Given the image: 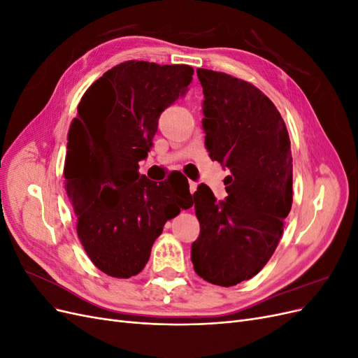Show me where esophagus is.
<instances>
[{
	"label": "esophagus",
	"instance_id": "1",
	"mask_svg": "<svg viewBox=\"0 0 358 358\" xmlns=\"http://www.w3.org/2000/svg\"><path fill=\"white\" fill-rule=\"evenodd\" d=\"M189 191H191V194H194V192H196L197 191V183L196 182H189Z\"/></svg>",
	"mask_w": 358,
	"mask_h": 358
}]
</instances>
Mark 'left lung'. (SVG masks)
Instances as JSON below:
<instances>
[{
	"label": "left lung",
	"mask_w": 358,
	"mask_h": 358,
	"mask_svg": "<svg viewBox=\"0 0 358 358\" xmlns=\"http://www.w3.org/2000/svg\"><path fill=\"white\" fill-rule=\"evenodd\" d=\"M209 157L230 170L227 199L208 185L192 194L200 236L191 246L196 273L233 287L262 270L284 233L292 204V157L282 116L252 83L197 69Z\"/></svg>",
	"instance_id": "obj_1"
}]
</instances>
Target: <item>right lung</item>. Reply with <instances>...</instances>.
Returning <instances> with one entry per match:
<instances>
[{
	"mask_svg": "<svg viewBox=\"0 0 358 358\" xmlns=\"http://www.w3.org/2000/svg\"><path fill=\"white\" fill-rule=\"evenodd\" d=\"M192 74L185 64L125 61L95 80L78 106L64 183L82 246L106 275L142 272L164 224L191 208L187 178L149 180L138 161L154 146L159 115L185 94Z\"/></svg>",
	"mask_w": 358,
	"mask_h": 358,
	"instance_id": "1",
	"label": "right lung"
}]
</instances>
